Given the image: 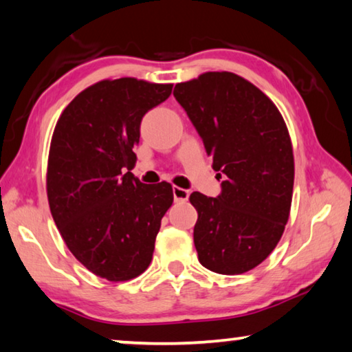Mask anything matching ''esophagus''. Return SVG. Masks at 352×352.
Returning <instances> with one entry per match:
<instances>
[{
	"instance_id": "obj_1",
	"label": "esophagus",
	"mask_w": 352,
	"mask_h": 352,
	"mask_svg": "<svg viewBox=\"0 0 352 352\" xmlns=\"http://www.w3.org/2000/svg\"><path fill=\"white\" fill-rule=\"evenodd\" d=\"M172 192H174V200L180 201V204H183V201H186L189 199V190L188 189L174 186V188H172Z\"/></svg>"
}]
</instances>
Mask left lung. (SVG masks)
Masks as SVG:
<instances>
[{"instance_id": "1", "label": "left lung", "mask_w": 352, "mask_h": 352, "mask_svg": "<svg viewBox=\"0 0 352 352\" xmlns=\"http://www.w3.org/2000/svg\"><path fill=\"white\" fill-rule=\"evenodd\" d=\"M174 96L212 155L222 192L190 194L200 264L220 275L259 265L284 233L294 192V152L276 105L241 76L222 71L177 83Z\"/></svg>"}]
</instances>
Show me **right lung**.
Returning <instances> with one entry per match:
<instances>
[{
  "mask_svg": "<svg viewBox=\"0 0 352 352\" xmlns=\"http://www.w3.org/2000/svg\"><path fill=\"white\" fill-rule=\"evenodd\" d=\"M170 93L172 83L133 77L98 82L71 100L52 135L46 177L52 219L76 259L109 281L147 269L174 201L169 183L144 184L130 172L142 116Z\"/></svg>",
  "mask_w": 352,
  "mask_h": 352,
  "instance_id": "right-lung-1",
  "label": "right lung"
}]
</instances>
